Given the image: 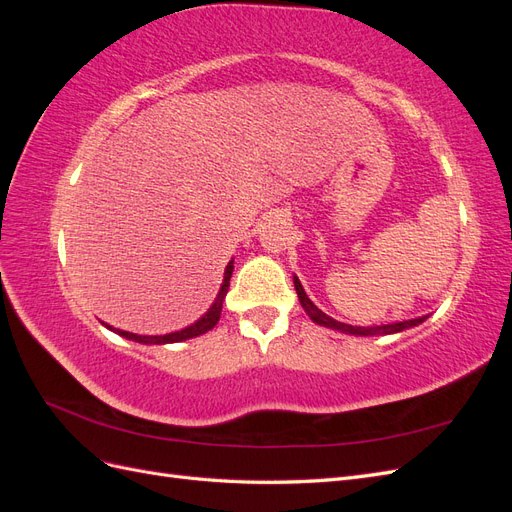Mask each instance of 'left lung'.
Segmentation results:
<instances>
[{"label": "left lung", "mask_w": 512, "mask_h": 512, "mask_svg": "<svg viewBox=\"0 0 512 512\" xmlns=\"http://www.w3.org/2000/svg\"><path fill=\"white\" fill-rule=\"evenodd\" d=\"M294 288H297V294H299V301H301V307L305 309V314L312 318V322L320 324V327H327V329H333V331H339V333H346V335H356V337H371V335H393V333H401L406 329H412L416 327V324H421L427 320V316H421V318H412V320H404V322H389V324H374V327H352V324H346V322H339L331 316H327L322 312V309H318L312 299L307 297L299 277H294Z\"/></svg>", "instance_id": "8db88e82"}]
</instances>
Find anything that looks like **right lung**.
<instances>
[{
  "mask_svg": "<svg viewBox=\"0 0 512 512\" xmlns=\"http://www.w3.org/2000/svg\"><path fill=\"white\" fill-rule=\"evenodd\" d=\"M232 269H235V260H230L226 269H224V280H222V286H220V292L218 297H215V301L211 303V307L207 309V312L200 316L196 322H192L190 327H185L181 331H175V333H166V335H136V333H128V331H121V329H113L111 324H104L106 329H111L113 333L126 337V339H132V342H138V344H158V346H164V344H177V342H185V339H192V337H198L203 335L207 331H211L215 324H218L220 316H222V305H224V299H226V292H228V286H230V277H232Z\"/></svg>",
  "mask_w": 512,
  "mask_h": 512,
  "instance_id": "add662e5",
  "label": "right lung"
}]
</instances>
